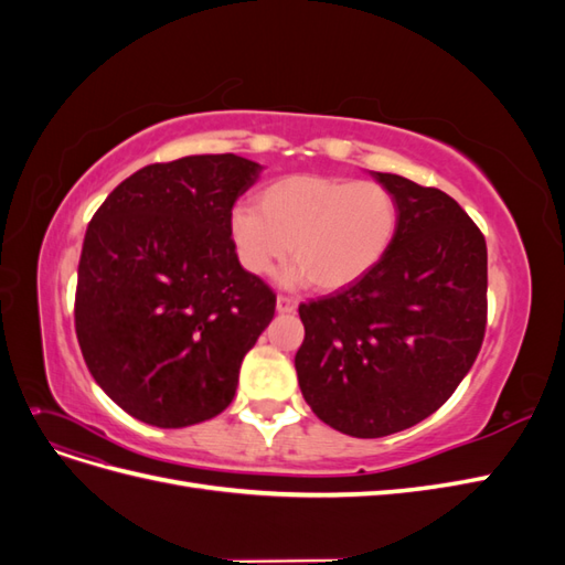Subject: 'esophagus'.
Here are the masks:
<instances>
[{"label":"esophagus","instance_id":"esophagus-1","mask_svg":"<svg viewBox=\"0 0 565 565\" xmlns=\"http://www.w3.org/2000/svg\"><path fill=\"white\" fill-rule=\"evenodd\" d=\"M276 309H278V313H295V311H297V299L280 295V297L276 299Z\"/></svg>","mask_w":565,"mask_h":565}]
</instances>
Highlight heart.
I'll use <instances>...</instances> for the list:
<instances>
[{
	"mask_svg": "<svg viewBox=\"0 0 565 565\" xmlns=\"http://www.w3.org/2000/svg\"><path fill=\"white\" fill-rule=\"evenodd\" d=\"M398 228V202L377 181L295 174L264 185L256 204L231 214V241L252 276H268L289 252L295 282L322 292L349 287L380 264Z\"/></svg>",
	"mask_w": 565,
	"mask_h": 565,
	"instance_id": "heart-1",
	"label": "heart"
}]
</instances>
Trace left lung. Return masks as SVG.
<instances>
[{
	"label": "left lung",
	"instance_id": "8db88e82",
	"mask_svg": "<svg viewBox=\"0 0 565 565\" xmlns=\"http://www.w3.org/2000/svg\"><path fill=\"white\" fill-rule=\"evenodd\" d=\"M396 195L398 228L361 280L299 306L295 367L318 419L353 438L409 429L471 370L488 318V249L438 188L372 174Z\"/></svg>",
	"mask_w": 565,
	"mask_h": 565
}]
</instances>
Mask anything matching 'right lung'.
<instances>
[{
    "instance_id": "obj_1",
    "label": "right lung",
    "mask_w": 565,
    "mask_h": 565,
    "mask_svg": "<svg viewBox=\"0 0 565 565\" xmlns=\"http://www.w3.org/2000/svg\"><path fill=\"white\" fill-rule=\"evenodd\" d=\"M259 172L233 152L148 164L89 221L75 332L92 377L131 417L181 429L231 405L276 313L231 241L233 204Z\"/></svg>"
}]
</instances>
